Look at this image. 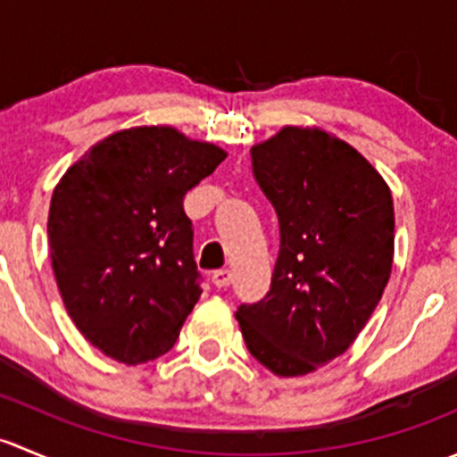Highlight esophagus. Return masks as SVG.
Segmentation results:
<instances>
[{
  "label": "esophagus",
  "mask_w": 457,
  "mask_h": 457,
  "mask_svg": "<svg viewBox=\"0 0 457 457\" xmlns=\"http://www.w3.org/2000/svg\"><path fill=\"white\" fill-rule=\"evenodd\" d=\"M212 283H214L216 287H228V285L232 283V271H229V270H216L214 274H212Z\"/></svg>",
  "instance_id": "esophagus-1"
}]
</instances>
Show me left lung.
<instances>
[{"label":"left lung","mask_w":457,"mask_h":457,"mask_svg":"<svg viewBox=\"0 0 457 457\" xmlns=\"http://www.w3.org/2000/svg\"><path fill=\"white\" fill-rule=\"evenodd\" d=\"M254 179L278 216L270 292L237 310L252 356L276 376L338 358L380 303L394 262V199L349 143L285 126L252 147Z\"/></svg>","instance_id":"obj_1"}]
</instances>
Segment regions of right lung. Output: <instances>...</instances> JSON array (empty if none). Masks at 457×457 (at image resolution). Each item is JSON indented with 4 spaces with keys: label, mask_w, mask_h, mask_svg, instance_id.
<instances>
[{
    "label": "right lung",
    "mask_w": 457,
    "mask_h": 457,
    "mask_svg": "<svg viewBox=\"0 0 457 457\" xmlns=\"http://www.w3.org/2000/svg\"><path fill=\"white\" fill-rule=\"evenodd\" d=\"M225 150L170 126L114 132L57 183L48 245L77 329L126 365L172 349L201 296L183 196Z\"/></svg>",
    "instance_id": "1"
}]
</instances>
